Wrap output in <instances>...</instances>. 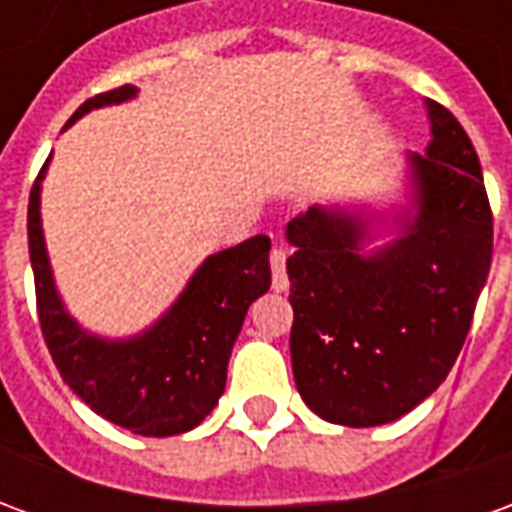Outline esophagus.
I'll list each match as a JSON object with an SVG mask.
<instances>
[{
    "label": "esophagus",
    "instance_id": "34e87169",
    "mask_svg": "<svg viewBox=\"0 0 512 512\" xmlns=\"http://www.w3.org/2000/svg\"><path fill=\"white\" fill-rule=\"evenodd\" d=\"M271 285L277 293H285L290 288L288 274H285V252L282 249H271Z\"/></svg>",
    "mask_w": 512,
    "mask_h": 512
}]
</instances>
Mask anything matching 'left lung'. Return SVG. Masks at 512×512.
<instances>
[{
	"label": "left lung",
	"mask_w": 512,
	"mask_h": 512,
	"mask_svg": "<svg viewBox=\"0 0 512 512\" xmlns=\"http://www.w3.org/2000/svg\"><path fill=\"white\" fill-rule=\"evenodd\" d=\"M430 142L406 153L403 200L312 205L285 230L290 359L301 400L334 425L373 428L447 378L491 268L494 219L472 139L425 101Z\"/></svg>",
	"instance_id": "1"
}]
</instances>
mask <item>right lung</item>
<instances>
[{"instance_id": "add662e5", "label": "right lung", "mask_w": 512, "mask_h": 512, "mask_svg": "<svg viewBox=\"0 0 512 512\" xmlns=\"http://www.w3.org/2000/svg\"><path fill=\"white\" fill-rule=\"evenodd\" d=\"M136 93L134 84H123L112 93L95 95L73 112L65 128L93 109L134 101ZM49 161L29 191L27 233L40 329L62 381L98 417L139 436L164 439L197 428L222 397L227 362L246 310L271 288V241L255 235L213 252L145 332L101 337L73 318L54 282L40 219V191Z\"/></svg>"}]
</instances>
